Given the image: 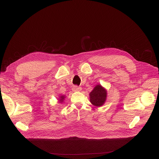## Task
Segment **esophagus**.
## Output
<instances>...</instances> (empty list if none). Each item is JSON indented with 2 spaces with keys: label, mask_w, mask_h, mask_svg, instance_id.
Returning <instances> with one entry per match:
<instances>
[{
  "label": "esophagus",
  "mask_w": 159,
  "mask_h": 159,
  "mask_svg": "<svg viewBox=\"0 0 159 159\" xmlns=\"http://www.w3.org/2000/svg\"><path fill=\"white\" fill-rule=\"evenodd\" d=\"M81 90H82V88L80 87L74 86V87L72 88V90H73L74 92H75V91H80Z\"/></svg>",
  "instance_id": "1"
}]
</instances>
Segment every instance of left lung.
<instances>
[{
  "label": "left lung",
  "instance_id": "1",
  "mask_svg": "<svg viewBox=\"0 0 159 159\" xmlns=\"http://www.w3.org/2000/svg\"><path fill=\"white\" fill-rule=\"evenodd\" d=\"M90 102L96 107L102 106L107 99V90L101 84L96 85L89 94Z\"/></svg>",
  "mask_w": 159,
  "mask_h": 159
}]
</instances>
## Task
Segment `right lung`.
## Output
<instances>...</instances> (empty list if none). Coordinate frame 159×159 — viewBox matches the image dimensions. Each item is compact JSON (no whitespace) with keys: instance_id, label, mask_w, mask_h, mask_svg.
Instances as JSON below:
<instances>
[{"instance_id":"right-lung-1","label":"right lung","mask_w":159,"mask_h":159,"mask_svg":"<svg viewBox=\"0 0 159 159\" xmlns=\"http://www.w3.org/2000/svg\"><path fill=\"white\" fill-rule=\"evenodd\" d=\"M65 98V95H61V96H59V99H58V102H59L60 103H62V102L64 101Z\"/></svg>"}]
</instances>
